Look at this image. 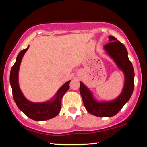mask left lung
<instances>
[{
	"label": "left lung",
	"instance_id": "left-lung-1",
	"mask_svg": "<svg viewBox=\"0 0 147 147\" xmlns=\"http://www.w3.org/2000/svg\"><path fill=\"white\" fill-rule=\"evenodd\" d=\"M109 38L111 42L104 45V49L124 72L125 84L122 94L117 99L112 102L99 103L93 99L87 87L80 82L79 91L84 106L88 112L97 117H112L117 114L131 98L134 88V70L126 47L115 37L110 36Z\"/></svg>",
	"mask_w": 147,
	"mask_h": 147
}]
</instances>
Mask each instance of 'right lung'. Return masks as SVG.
<instances>
[{"label":"right lung","instance_id":"obj_1","mask_svg":"<svg viewBox=\"0 0 147 147\" xmlns=\"http://www.w3.org/2000/svg\"><path fill=\"white\" fill-rule=\"evenodd\" d=\"M29 47V46H28ZM28 47L24 50H21L18 53L16 60L10 72V84L12 89V95L14 102L17 105L18 109L22 112L35 121H43L55 117L59 114L61 106V99L64 94L68 90L69 84L70 81L66 82L59 90L56 95V98L52 102H48L41 104H35L30 102L25 98L19 88L18 82V70L21 64L22 58L25 52L27 51Z\"/></svg>","mask_w":147,"mask_h":147}]
</instances>
